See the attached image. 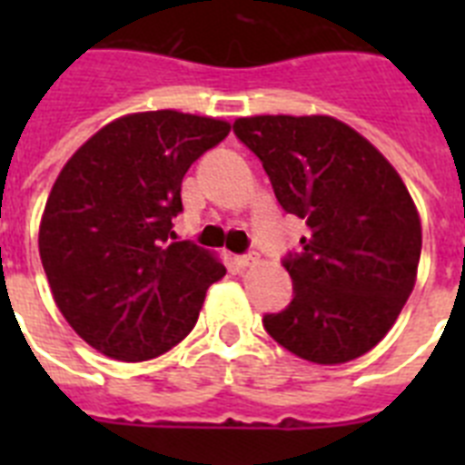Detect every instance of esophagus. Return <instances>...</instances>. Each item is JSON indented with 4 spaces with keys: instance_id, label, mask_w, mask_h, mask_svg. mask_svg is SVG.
Returning <instances> with one entry per match:
<instances>
[{
    "instance_id": "1",
    "label": "esophagus",
    "mask_w": 465,
    "mask_h": 465,
    "mask_svg": "<svg viewBox=\"0 0 465 465\" xmlns=\"http://www.w3.org/2000/svg\"><path fill=\"white\" fill-rule=\"evenodd\" d=\"M235 262L240 265V268H252V265H256L258 258L256 256H235Z\"/></svg>"
}]
</instances>
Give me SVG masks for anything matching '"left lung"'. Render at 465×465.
Returning a JSON list of instances; mask_svg holds the SVG:
<instances>
[{"label":"left lung","mask_w":465,"mask_h":465,"mask_svg":"<svg viewBox=\"0 0 465 465\" xmlns=\"http://www.w3.org/2000/svg\"><path fill=\"white\" fill-rule=\"evenodd\" d=\"M235 134L261 158L279 204L307 235L283 261L293 300L262 319L291 354L340 365L391 331L417 282L421 221L396 167L332 116H246Z\"/></svg>","instance_id":"left-lung-1"}]
</instances>
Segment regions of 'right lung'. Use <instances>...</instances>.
<instances>
[{
	"label": "right lung",
	"instance_id": "add662e5",
	"mask_svg": "<svg viewBox=\"0 0 465 465\" xmlns=\"http://www.w3.org/2000/svg\"><path fill=\"white\" fill-rule=\"evenodd\" d=\"M230 123L174 109L106 123L57 174L39 223V256L57 310L79 338L116 361L170 351L195 326L225 265L170 242L188 167Z\"/></svg>",
	"mask_w": 465,
	"mask_h": 465
}]
</instances>
